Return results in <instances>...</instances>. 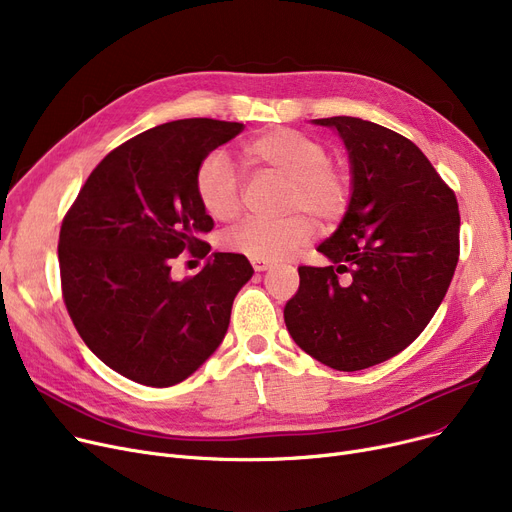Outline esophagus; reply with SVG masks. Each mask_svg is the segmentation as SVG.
Instances as JSON below:
<instances>
[{
    "instance_id": "obj_1",
    "label": "esophagus",
    "mask_w": 512,
    "mask_h": 512,
    "mask_svg": "<svg viewBox=\"0 0 512 512\" xmlns=\"http://www.w3.org/2000/svg\"><path fill=\"white\" fill-rule=\"evenodd\" d=\"M251 265H253V270H255V272H265L267 267L272 265V261H267V259H257V257H253V259H251Z\"/></svg>"
}]
</instances>
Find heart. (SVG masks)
Returning a JSON list of instances; mask_svg holds the SVG:
<instances>
[{
  "label": "heart",
  "mask_w": 512,
  "mask_h": 512,
  "mask_svg": "<svg viewBox=\"0 0 512 512\" xmlns=\"http://www.w3.org/2000/svg\"><path fill=\"white\" fill-rule=\"evenodd\" d=\"M245 166L288 178L282 209L286 218H249L226 232L232 253L257 259H280L313 240L319 224L334 226L348 211L353 197L346 174L332 166L324 143L292 128H270L240 145ZM195 195L213 220H232L242 203V180L222 153L203 157L195 172Z\"/></svg>",
  "instance_id": "1"
}]
</instances>
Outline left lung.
I'll return each instance as SVG.
<instances>
[{"mask_svg":"<svg viewBox=\"0 0 512 512\" xmlns=\"http://www.w3.org/2000/svg\"><path fill=\"white\" fill-rule=\"evenodd\" d=\"M313 122L342 137L353 197L317 249L332 265L299 267L284 321L307 355L359 371L405 351L438 311L459 263V203L402 134L351 116ZM340 273L352 276L346 285Z\"/></svg>","mask_w":512,"mask_h":512,"instance_id":"8db88e82","label":"left lung"}]
</instances>
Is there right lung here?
I'll return each instance as SVG.
<instances>
[{"label": "right lung", "mask_w": 512, "mask_h": 512, "mask_svg": "<svg viewBox=\"0 0 512 512\" xmlns=\"http://www.w3.org/2000/svg\"><path fill=\"white\" fill-rule=\"evenodd\" d=\"M245 130L188 118L149 128L107 153L64 215L62 297L80 338L124 378L180 384L220 346L236 292L253 276L240 253H213L172 278L180 253L203 259L213 228L195 195L197 166Z\"/></svg>", "instance_id": "right-lung-1"}]
</instances>
